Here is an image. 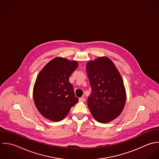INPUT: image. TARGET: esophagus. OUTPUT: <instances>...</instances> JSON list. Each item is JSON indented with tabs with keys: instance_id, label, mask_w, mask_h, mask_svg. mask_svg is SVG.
I'll return each mask as SVG.
<instances>
[{
	"instance_id": "obj_1",
	"label": "esophagus",
	"mask_w": 159,
	"mask_h": 159,
	"mask_svg": "<svg viewBox=\"0 0 159 159\" xmlns=\"http://www.w3.org/2000/svg\"><path fill=\"white\" fill-rule=\"evenodd\" d=\"M85 101V98L84 97H81L79 98V101L80 102H84Z\"/></svg>"
}]
</instances>
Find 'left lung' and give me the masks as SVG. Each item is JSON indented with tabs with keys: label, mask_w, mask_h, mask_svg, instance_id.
<instances>
[{
	"label": "left lung",
	"mask_w": 159,
	"mask_h": 159,
	"mask_svg": "<svg viewBox=\"0 0 159 159\" xmlns=\"http://www.w3.org/2000/svg\"><path fill=\"white\" fill-rule=\"evenodd\" d=\"M87 72L92 92L88 98L89 108L100 123H108L122 112L126 91L122 76L107 57H98L87 63Z\"/></svg>",
	"instance_id": "1"
}]
</instances>
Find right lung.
<instances>
[{"instance_id":"add662e5","label":"right lung","mask_w":159,"mask_h":159,"mask_svg":"<svg viewBox=\"0 0 159 159\" xmlns=\"http://www.w3.org/2000/svg\"><path fill=\"white\" fill-rule=\"evenodd\" d=\"M78 65L77 61L57 57L40 70L34 85L33 98L42 116L61 121L79 101L69 80Z\"/></svg>"}]
</instances>
